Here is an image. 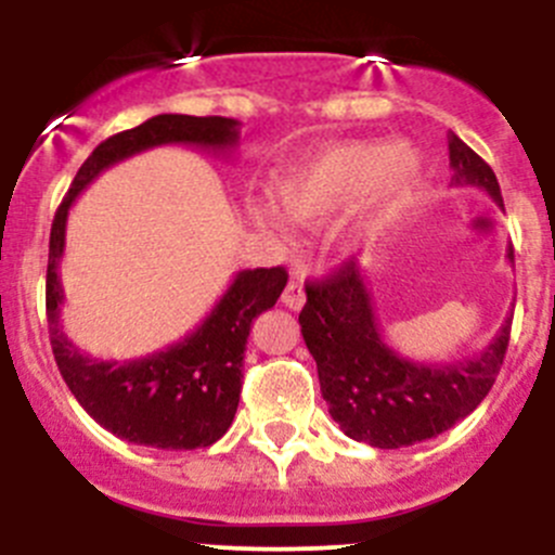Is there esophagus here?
<instances>
[{"mask_svg": "<svg viewBox=\"0 0 555 555\" xmlns=\"http://www.w3.org/2000/svg\"><path fill=\"white\" fill-rule=\"evenodd\" d=\"M282 304L287 306V309H293V311L304 309V304H306V287H304V284L289 282L287 287H284V293H282Z\"/></svg>", "mask_w": 555, "mask_h": 555, "instance_id": "34e87169", "label": "esophagus"}]
</instances>
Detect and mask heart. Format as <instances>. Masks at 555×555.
I'll return each mask as SVG.
<instances>
[{
    "label": "heart",
    "mask_w": 555,
    "mask_h": 555,
    "mask_svg": "<svg viewBox=\"0 0 555 555\" xmlns=\"http://www.w3.org/2000/svg\"><path fill=\"white\" fill-rule=\"evenodd\" d=\"M422 179V158L411 147H395L384 139L340 142L289 166L273 182V201L289 220L322 225L365 195L367 215L362 231L376 233L411 198ZM257 225L282 231L284 220L273 206L251 209Z\"/></svg>",
    "instance_id": "1"
}]
</instances>
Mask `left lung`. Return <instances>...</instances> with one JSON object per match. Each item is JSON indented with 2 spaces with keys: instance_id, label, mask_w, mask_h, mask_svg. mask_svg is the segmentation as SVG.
<instances>
[{
  "instance_id": "obj_1",
  "label": "left lung",
  "mask_w": 555,
  "mask_h": 555,
  "mask_svg": "<svg viewBox=\"0 0 555 555\" xmlns=\"http://www.w3.org/2000/svg\"><path fill=\"white\" fill-rule=\"evenodd\" d=\"M453 184L483 188L502 206L491 166L456 133L449 139ZM513 260V246L507 249ZM306 346L317 360L319 386L330 416L351 440L376 449H402L438 438L480 405L500 376L513 313L496 338L473 360L424 365L384 344L365 276L354 260L324 282L306 284L298 317Z\"/></svg>"
}]
</instances>
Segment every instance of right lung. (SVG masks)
<instances>
[{
	"label": "right lung",
	"instance_id": "add662e5",
	"mask_svg": "<svg viewBox=\"0 0 555 555\" xmlns=\"http://www.w3.org/2000/svg\"><path fill=\"white\" fill-rule=\"evenodd\" d=\"M238 142L233 117L155 115L99 144L77 171L50 228L44 309L55 365L88 416L120 440L164 451H193L217 443L233 424L244 384V351L251 319L273 309L287 287V271H238L220 304L190 335L139 360H93L61 327V257L66 217L77 195L104 169L160 144L231 150Z\"/></svg>",
	"mask_w": 555,
	"mask_h": 555
}]
</instances>
